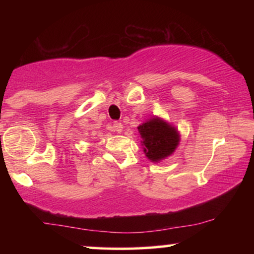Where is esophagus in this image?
Here are the masks:
<instances>
[{"mask_svg": "<svg viewBox=\"0 0 254 254\" xmlns=\"http://www.w3.org/2000/svg\"><path fill=\"white\" fill-rule=\"evenodd\" d=\"M113 130L117 131L118 133H121L122 131H123V124L118 123V122H115V123H113Z\"/></svg>", "mask_w": 254, "mask_h": 254, "instance_id": "34e87169", "label": "esophagus"}]
</instances>
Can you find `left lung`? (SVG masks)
Returning a JSON list of instances; mask_svg holds the SVG:
<instances>
[{
	"instance_id": "obj_1",
	"label": "left lung",
	"mask_w": 254,
	"mask_h": 254,
	"mask_svg": "<svg viewBox=\"0 0 254 254\" xmlns=\"http://www.w3.org/2000/svg\"><path fill=\"white\" fill-rule=\"evenodd\" d=\"M142 138L145 156L159 162L174 153L180 141L178 130L164 119L153 117L137 127Z\"/></svg>"
}]
</instances>
